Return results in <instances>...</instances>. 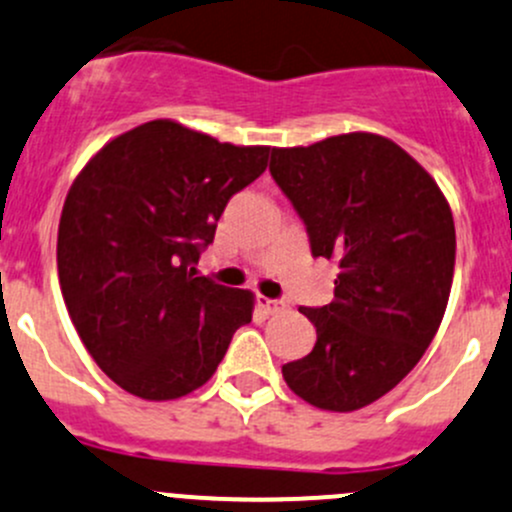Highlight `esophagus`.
<instances>
[{
	"label": "esophagus",
	"instance_id": "1",
	"mask_svg": "<svg viewBox=\"0 0 512 512\" xmlns=\"http://www.w3.org/2000/svg\"><path fill=\"white\" fill-rule=\"evenodd\" d=\"M257 304H260V309L265 311V314H282L284 309H287V304L279 299H267V297H257Z\"/></svg>",
	"mask_w": 512,
	"mask_h": 512
}]
</instances>
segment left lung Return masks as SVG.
<instances>
[{"label":"left lung","mask_w":512,"mask_h":512,"mask_svg":"<svg viewBox=\"0 0 512 512\" xmlns=\"http://www.w3.org/2000/svg\"><path fill=\"white\" fill-rule=\"evenodd\" d=\"M270 174L304 220L311 255L336 260L333 301L301 306L316 346L282 365L294 395L353 412L419 363L454 279V215L437 181L370 132L272 149Z\"/></svg>","instance_id":"1"}]
</instances>
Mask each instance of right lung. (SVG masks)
I'll return each mask as SVG.
<instances>
[{
	"label": "right lung",
	"instance_id": "add662e5",
	"mask_svg": "<svg viewBox=\"0 0 512 512\" xmlns=\"http://www.w3.org/2000/svg\"><path fill=\"white\" fill-rule=\"evenodd\" d=\"M270 147H235L171 120L129 129L75 176L58 279L80 341L129 395L176 400L211 380L252 321V292L198 277L201 252Z\"/></svg>",
	"mask_w": 512,
	"mask_h": 512
}]
</instances>
